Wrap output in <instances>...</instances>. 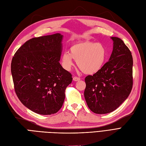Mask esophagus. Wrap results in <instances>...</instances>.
<instances>
[{
    "instance_id": "esophagus-1",
    "label": "esophagus",
    "mask_w": 146,
    "mask_h": 146,
    "mask_svg": "<svg viewBox=\"0 0 146 146\" xmlns=\"http://www.w3.org/2000/svg\"><path fill=\"white\" fill-rule=\"evenodd\" d=\"M80 80V78L78 77H76V76H74L73 77V80L75 81V82H77V81H79Z\"/></svg>"
}]
</instances>
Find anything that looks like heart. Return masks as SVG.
Instances as JSON below:
<instances>
[{"instance_id":"heart-1","label":"heart","mask_w":146,"mask_h":146,"mask_svg":"<svg viewBox=\"0 0 146 146\" xmlns=\"http://www.w3.org/2000/svg\"><path fill=\"white\" fill-rule=\"evenodd\" d=\"M107 56V50L102 44L83 42L70 47V53L63 52L61 62L64 69L69 70L74 65L75 60L83 72L94 74L103 68Z\"/></svg>"}]
</instances>
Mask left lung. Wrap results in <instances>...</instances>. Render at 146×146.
Instances as JSON below:
<instances>
[{
  "mask_svg": "<svg viewBox=\"0 0 146 146\" xmlns=\"http://www.w3.org/2000/svg\"><path fill=\"white\" fill-rule=\"evenodd\" d=\"M113 48L107 63L85 81L84 96L88 107L96 114L117 109L129 97L133 86V58L121 39L111 37Z\"/></svg>",
  "mask_w": 146,
  "mask_h": 146,
  "instance_id": "obj_1",
  "label": "left lung"
}]
</instances>
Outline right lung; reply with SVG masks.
I'll list each match as a JSON object with an SVG mask.
<instances>
[{"label":"right lung","mask_w":146,"mask_h":146,"mask_svg":"<svg viewBox=\"0 0 146 146\" xmlns=\"http://www.w3.org/2000/svg\"><path fill=\"white\" fill-rule=\"evenodd\" d=\"M63 36L55 33L26 41L13 57L11 71L21 103L42 115L58 112L72 75L60 63Z\"/></svg>","instance_id":"1"}]
</instances>
